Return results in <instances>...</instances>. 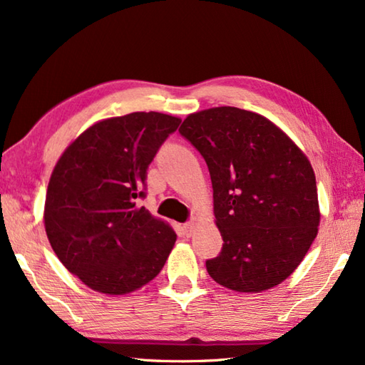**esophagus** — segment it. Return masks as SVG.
Wrapping results in <instances>:
<instances>
[{
	"label": "esophagus",
	"instance_id": "1",
	"mask_svg": "<svg viewBox=\"0 0 365 365\" xmlns=\"http://www.w3.org/2000/svg\"><path fill=\"white\" fill-rule=\"evenodd\" d=\"M193 230H195V222H187V224L183 225V233L187 235V237H191V235H193Z\"/></svg>",
	"mask_w": 365,
	"mask_h": 365
}]
</instances>
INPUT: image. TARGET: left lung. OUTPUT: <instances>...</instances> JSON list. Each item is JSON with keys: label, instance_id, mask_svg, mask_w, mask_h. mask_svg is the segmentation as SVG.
Returning a JSON list of instances; mask_svg holds the SVG:
<instances>
[{"label": "left lung", "instance_id": "left-lung-1", "mask_svg": "<svg viewBox=\"0 0 365 365\" xmlns=\"http://www.w3.org/2000/svg\"><path fill=\"white\" fill-rule=\"evenodd\" d=\"M180 135L205 158L222 240L207 274L259 293L293 274L317 235L316 175L302 151L269 119L222 106L190 114Z\"/></svg>", "mask_w": 365, "mask_h": 365}]
</instances>
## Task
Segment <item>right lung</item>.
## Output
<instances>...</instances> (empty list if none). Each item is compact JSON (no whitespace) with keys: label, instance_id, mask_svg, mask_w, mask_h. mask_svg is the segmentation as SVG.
I'll return each mask as SVG.
<instances>
[{"label":"right lung","instance_id":"add662e5","mask_svg":"<svg viewBox=\"0 0 365 365\" xmlns=\"http://www.w3.org/2000/svg\"><path fill=\"white\" fill-rule=\"evenodd\" d=\"M180 119L132 113L91 125L53 170L45 228L64 267L86 287L125 294L156 277L177 240L140 200L148 168Z\"/></svg>","mask_w":365,"mask_h":365}]
</instances>
